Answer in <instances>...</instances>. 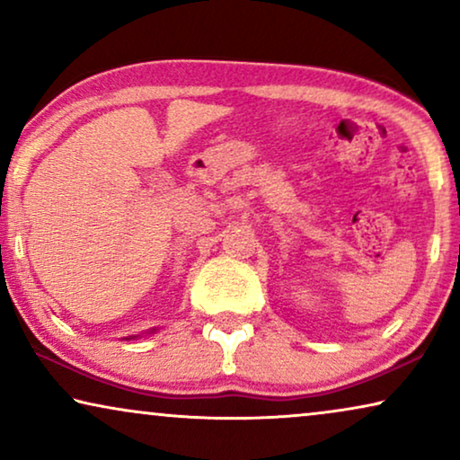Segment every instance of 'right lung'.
Returning <instances> with one entry per match:
<instances>
[{
  "mask_svg": "<svg viewBox=\"0 0 460 460\" xmlns=\"http://www.w3.org/2000/svg\"><path fill=\"white\" fill-rule=\"evenodd\" d=\"M155 331H156V329H153V332H155Z\"/></svg>",
  "mask_w": 460,
  "mask_h": 460,
  "instance_id": "obj_1",
  "label": "right lung"
}]
</instances>
